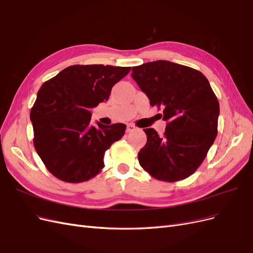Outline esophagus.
<instances>
[{"instance_id":"34e87169","label":"esophagus","mask_w":253,"mask_h":253,"mask_svg":"<svg viewBox=\"0 0 253 253\" xmlns=\"http://www.w3.org/2000/svg\"><path fill=\"white\" fill-rule=\"evenodd\" d=\"M136 129V127L134 126V125H132V124H128L127 125V132H131V131H133V130H135Z\"/></svg>"}]
</instances>
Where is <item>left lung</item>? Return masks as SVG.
Masks as SVG:
<instances>
[{
	"label": "left lung",
	"mask_w": 253,
	"mask_h": 253,
	"mask_svg": "<svg viewBox=\"0 0 253 253\" xmlns=\"http://www.w3.org/2000/svg\"><path fill=\"white\" fill-rule=\"evenodd\" d=\"M131 76L150 100L163 108L164 135L144 129L147 143L138 152L143 169L168 182L185 179L204 161L218 133V99L204 75L167 60L132 68Z\"/></svg>",
	"instance_id": "obj_1"
}]
</instances>
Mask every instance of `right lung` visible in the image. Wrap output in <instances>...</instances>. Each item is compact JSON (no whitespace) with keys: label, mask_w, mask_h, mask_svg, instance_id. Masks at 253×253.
Returning <instances> with one entry per match:
<instances>
[{"label":"right lung","mask_w":253,"mask_h":253,"mask_svg":"<svg viewBox=\"0 0 253 253\" xmlns=\"http://www.w3.org/2000/svg\"><path fill=\"white\" fill-rule=\"evenodd\" d=\"M129 67L71 65L45 81L30 112L33 144L42 163L58 179L78 183L104 168L107 149L124 135L126 125H90V110L107 101L112 86Z\"/></svg>","instance_id":"1"}]
</instances>
